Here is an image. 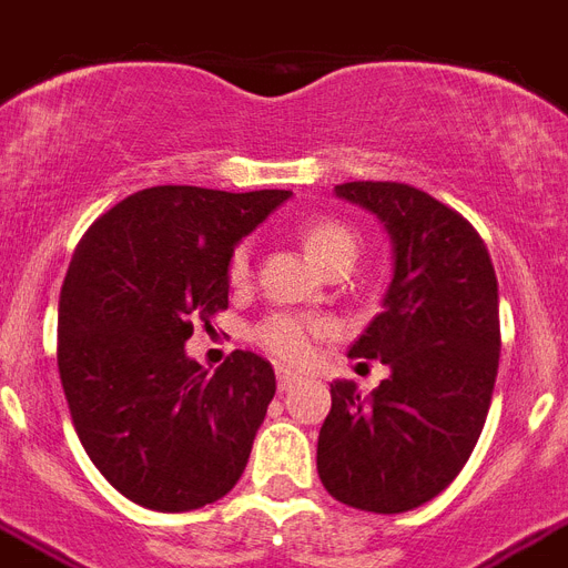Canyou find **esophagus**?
Listing matches in <instances>:
<instances>
[{
  "label": "esophagus",
  "mask_w": 568,
  "mask_h": 568,
  "mask_svg": "<svg viewBox=\"0 0 568 568\" xmlns=\"http://www.w3.org/2000/svg\"><path fill=\"white\" fill-rule=\"evenodd\" d=\"M276 385H280V390L285 394V390H292L294 385H297V376H294L292 371H280L276 373Z\"/></svg>",
  "instance_id": "esophagus-1"
}]
</instances>
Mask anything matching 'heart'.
I'll return each mask as SVG.
<instances>
[{
  "label": "heart",
  "mask_w": 568,
  "mask_h": 568,
  "mask_svg": "<svg viewBox=\"0 0 568 568\" xmlns=\"http://www.w3.org/2000/svg\"><path fill=\"white\" fill-rule=\"evenodd\" d=\"M300 244L308 260L324 271L338 268L344 262H356L358 236L335 219H312L300 227ZM251 276V253L244 244L230 253L227 280L230 285H244ZM332 324L326 317L306 315V312H271L251 326V341L283 364H306L315 353L317 341L326 338Z\"/></svg>",
  "instance_id": "obj_1"
}]
</instances>
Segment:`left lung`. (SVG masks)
<instances>
[{"label":"left lung","instance_id":"obj_1","mask_svg":"<svg viewBox=\"0 0 568 568\" xmlns=\"http://www.w3.org/2000/svg\"><path fill=\"white\" fill-rule=\"evenodd\" d=\"M394 242L382 312L349 347L390 376L371 396L332 385L317 476L349 508L405 514L446 490L481 435L499 371V285L487 244L460 212L390 180L341 183Z\"/></svg>","mask_w":568,"mask_h":568}]
</instances>
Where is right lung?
Wrapping results in <instances>:
<instances>
[{
  "label": "right lung",
  "mask_w": 568,
  "mask_h": 568,
  "mask_svg": "<svg viewBox=\"0 0 568 568\" xmlns=\"http://www.w3.org/2000/svg\"><path fill=\"white\" fill-rule=\"evenodd\" d=\"M285 189L151 186L92 221L58 308V371L99 473L142 508L180 514L227 496L276 379L236 349L210 373L186 356L195 324L227 308L230 253Z\"/></svg>",
  "instance_id": "right-lung-1"
}]
</instances>
